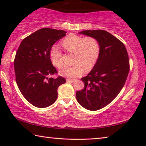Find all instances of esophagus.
<instances>
[{
    "label": "esophagus",
    "mask_w": 146,
    "mask_h": 146,
    "mask_svg": "<svg viewBox=\"0 0 146 146\" xmlns=\"http://www.w3.org/2000/svg\"><path fill=\"white\" fill-rule=\"evenodd\" d=\"M75 80H76L75 79H69V78L66 79V82H71V83H73V82H75Z\"/></svg>",
    "instance_id": "1"
}]
</instances>
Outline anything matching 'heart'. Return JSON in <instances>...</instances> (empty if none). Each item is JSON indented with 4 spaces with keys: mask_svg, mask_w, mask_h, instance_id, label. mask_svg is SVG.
I'll list each match as a JSON object with an SVG mask.
<instances>
[{
    "mask_svg": "<svg viewBox=\"0 0 146 146\" xmlns=\"http://www.w3.org/2000/svg\"><path fill=\"white\" fill-rule=\"evenodd\" d=\"M62 46L69 53L73 54V63L71 67H64L59 71L62 76L75 78L82 75L86 70L92 69L97 62L100 53L99 41L93 36H82L70 34L62 42ZM62 53L58 46L51 49L50 58L56 68H61L64 65Z\"/></svg>",
    "mask_w": 146,
    "mask_h": 146,
    "instance_id": "1",
    "label": "heart"
}]
</instances>
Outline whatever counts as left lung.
<instances>
[{"label": "left lung", "instance_id": "left-lung-1", "mask_svg": "<svg viewBox=\"0 0 146 146\" xmlns=\"http://www.w3.org/2000/svg\"><path fill=\"white\" fill-rule=\"evenodd\" d=\"M80 33L93 36L100 44L97 62L81 78L84 88L76 93V100L83 108L97 111L111 102L122 90L129 71V56L124 44L108 31L85 30Z\"/></svg>", "mask_w": 146, "mask_h": 146}]
</instances>
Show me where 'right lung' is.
I'll return each mask as SVG.
<instances>
[{
	"label": "right lung",
	"instance_id": "1",
	"mask_svg": "<svg viewBox=\"0 0 146 146\" xmlns=\"http://www.w3.org/2000/svg\"><path fill=\"white\" fill-rule=\"evenodd\" d=\"M66 31L42 28L21 42L14 59L17 84L24 97L39 108L52 105L57 98L58 88L66 82L57 74L50 58L54 43L66 35Z\"/></svg>",
	"mask_w": 146,
	"mask_h": 146
}]
</instances>
